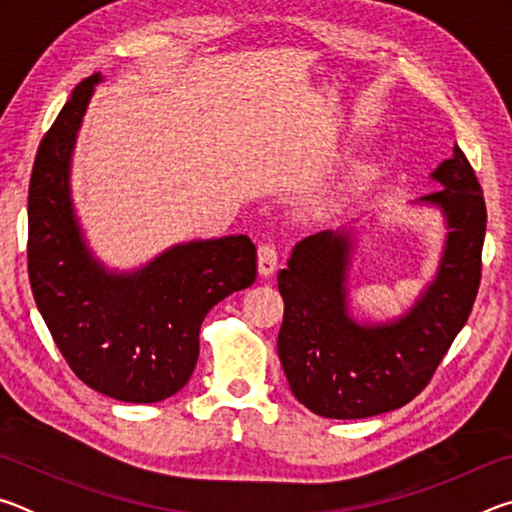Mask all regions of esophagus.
<instances>
[{
    "label": "esophagus",
    "mask_w": 512,
    "mask_h": 512,
    "mask_svg": "<svg viewBox=\"0 0 512 512\" xmlns=\"http://www.w3.org/2000/svg\"><path fill=\"white\" fill-rule=\"evenodd\" d=\"M257 271L262 277H271L277 271V250L273 246H259Z\"/></svg>",
    "instance_id": "obj_1"
}]
</instances>
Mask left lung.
<instances>
[{
	"mask_svg": "<svg viewBox=\"0 0 512 512\" xmlns=\"http://www.w3.org/2000/svg\"><path fill=\"white\" fill-rule=\"evenodd\" d=\"M429 180L443 189L409 205L438 212L447 232L436 273L400 316H354L350 271L361 219L298 241L277 275V354L291 393L311 413L359 420L400 409L427 386L470 316L481 280L483 192L458 144Z\"/></svg>",
	"mask_w": 512,
	"mask_h": 512,
	"instance_id": "8db88e82",
	"label": "left lung"
}]
</instances>
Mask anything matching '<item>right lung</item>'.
Listing matches in <instances>:
<instances>
[{"instance_id": "add662e5", "label": "right lung", "mask_w": 512, "mask_h": 512, "mask_svg": "<svg viewBox=\"0 0 512 512\" xmlns=\"http://www.w3.org/2000/svg\"><path fill=\"white\" fill-rule=\"evenodd\" d=\"M101 81L94 74L76 85L40 142L29 185V280L76 377L112 400L151 404L192 377L203 318L255 282L257 250L246 235L192 239L128 271L94 255L72 198V162Z\"/></svg>"}]
</instances>
